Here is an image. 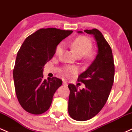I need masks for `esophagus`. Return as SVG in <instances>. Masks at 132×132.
I'll return each mask as SVG.
<instances>
[{
	"instance_id": "34e87169",
	"label": "esophagus",
	"mask_w": 132,
	"mask_h": 132,
	"mask_svg": "<svg viewBox=\"0 0 132 132\" xmlns=\"http://www.w3.org/2000/svg\"><path fill=\"white\" fill-rule=\"evenodd\" d=\"M63 85L64 86H68V82L66 80H63Z\"/></svg>"
}]
</instances>
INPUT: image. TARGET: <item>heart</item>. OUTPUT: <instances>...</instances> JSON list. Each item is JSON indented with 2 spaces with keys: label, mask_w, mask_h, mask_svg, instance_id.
<instances>
[{
  "label": "heart",
  "mask_w": 132,
  "mask_h": 132,
  "mask_svg": "<svg viewBox=\"0 0 132 132\" xmlns=\"http://www.w3.org/2000/svg\"><path fill=\"white\" fill-rule=\"evenodd\" d=\"M71 47L78 56L82 57L84 56L87 60H92L94 58L95 52L91 50L92 42L87 36H79L77 37L71 43ZM63 48L64 46L63 43L57 45L55 50L56 55L60 56L63 52ZM76 71V69L72 66H66L63 68V72L67 76H70Z\"/></svg>",
  "instance_id": "heart-1"
}]
</instances>
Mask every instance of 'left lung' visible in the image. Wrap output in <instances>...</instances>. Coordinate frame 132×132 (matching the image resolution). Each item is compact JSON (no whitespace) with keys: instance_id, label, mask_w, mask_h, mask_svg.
Segmentation results:
<instances>
[{"instance_id":"1","label":"left lung","mask_w":132,"mask_h":132,"mask_svg":"<svg viewBox=\"0 0 132 132\" xmlns=\"http://www.w3.org/2000/svg\"><path fill=\"white\" fill-rule=\"evenodd\" d=\"M84 31L94 35L97 44L98 54L87 70L78 76V81L84 83L85 88L78 90L74 84L68 85L70 90L68 112L72 119L78 121L92 119L102 110L114 81L115 65L109 44L96 28Z\"/></svg>"}]
</instances>
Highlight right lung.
<instances>
[{
    "mask_svg": "<svg viewBox=\"0 0 132 132\" xmlns=\"http://www.w3.org/2000/svg\"><path fill=\"white\" fill-rule=\"evenodd\" d=\"M72 32L41 28L23 43L16 55L13 76L16 97L25 111L39 115L50 107L54 94L63 81L56 77L44 79V66L54 56L60 42Z\"/></svg>",
    "mask_w": 132,
    "mask_h": 132,
    "instance_id": "obj_1",
    "label": "right lung"
}]
</instances>
